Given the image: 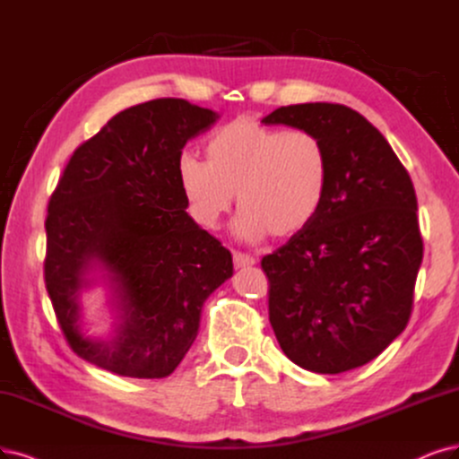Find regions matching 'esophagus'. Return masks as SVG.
I'll list each match as a JSON object with an SVG mask.
<instances>
[{"label":"esophagus","mask_w":459,"mask_h":459,"mask_svg":"<svg viewBox=\"0 0 459 459\" xmlns=\"http://www.w3.org/2000/svg\"><path fill=\"white\" fill-rule=\"evenodd\" d=\"M232 261H234L236 268H246V266L255 264V257H251V255H247V253H242V251H234Z\"/></svg>","instance_id":"1"}]
</instances>
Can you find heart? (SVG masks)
Wrapping results in <instances>:
<instances>
[{
    "label": "heart",
    "instance_id": "b5f03b06",
    "mask_svg": "<svg viewBox=\"0 0 459 459\" xmlns=\"http://www.w3.org/2000/svg\"><path fill=\"white\" fill-rule=\"evenodd\" d=\"M208 160L183 152L181 191L193 217L213 229L234 200L242 210L236 232L257 242L285 238L307 229L324 208L331 159L312 130H283L238 117L219 126L206 145Z\"/></svg>",
    "mask_w": 459,
    "mask_h": 459
}]
</instances>
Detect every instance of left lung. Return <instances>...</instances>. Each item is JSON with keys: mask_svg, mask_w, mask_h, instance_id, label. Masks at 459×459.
<instances>
[{"mask_svg": "<svg viewBox=\"0 0 459 459\" xmlns=\"http://www.w3.org/2000/svg\"><path fill=\"white\" fill-rule=\"evenodd\" d=\"M263 123L316 132L331 159L324 208L261 261L270 325L302 368L361 367L412 314L423 257L412 179L378 128L342 104L283 106Z\"/></svg>", "mask_w": 459, "mask_h": 459, "instance_id": "8db88e82", "label": "left lung"}]
</instances>
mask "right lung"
I'll return each mask as SVG.
<instances>
[{
	"label": "right lung",
	"mask_w": 459,
	"mask_h": 459,
	"mask_svg": "<svg viewBox=\"0 0 459 459\" xmlns=\"http://www.w3.org/2000/svg\"><path fill=\"white\" fill-rule=\"evenodd\" d=\"M217 115L181 98L117 113L67 160L50 195L45 285L67 344L118 377L166 378L195 342L200 310L232 276L227 247L200 229L179 178L181 149ZM100 262L116 287L122 325L111 343L78 333L82 276Z\"/></svg>",
	"instance_id": "1"
}]
</instances>
